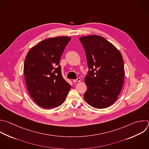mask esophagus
Listing matches in <instances>:
<instances>
[{
    "label": "esophagus",
    "instance_id": "obj_1",
    "mask_svg": "<svg viewBox=\"0 0 149 149\" xmlns=\"http://www.w3.org/2000/svg\"><path fill=\"white\" fill-rule=\"evenodd\" d=\"M81 81V78H78L77 79H74L73 80V82L74 83H76V82H80Z\"/></svg>",
    "mask_w": 149,
    "mask_h": 149
}]
</instances>
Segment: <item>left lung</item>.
I'll list each match as a JSON object with an SVG mask.
<instances>
[{
  "label": "left lung",
  "instance_id": "8db88e82",
  "mask_svg": "<svg viewBox=\"0 0 149 149\" xmlns=\"http://www.w3.org/2000/svg\"><path fill=\"white\" fill-rule=\"evenodd\" d=\"M79 40L85 49L89 68L85 78L87 90L84 100L95 108L109 107L116 101L124 82L122 56L102 36L90 35Z\"/></svg>",
  "mask_w": 149,
  "mask_h": 149
}]
</instances>
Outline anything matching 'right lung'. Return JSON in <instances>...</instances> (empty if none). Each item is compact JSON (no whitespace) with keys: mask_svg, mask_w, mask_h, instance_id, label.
Instances as JSON below:
<instances>
[{"mask_svg":"<svg viewBox=\"0 0 149 149\" xmlns=\"http://www.w3.org/2000/svg\"><path fill=\"white\" fill-rule=\"evenodd\" d=\"M71 37L47 38L33 47L24 63L28 92L40 107L53 108L65 100L71 85L63 78L60 60Z\"/></svg>","mask_w":149,"mask_h":149,"instance_id":"obj_1","label":"right lung"}]
</instances>
